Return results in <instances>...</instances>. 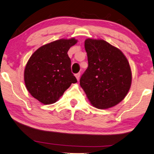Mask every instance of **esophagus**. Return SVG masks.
<instances>
[{
  "label": "esophagus",
  "mask_w": 154,
  "mask_h": 154,
  "mask_svg": "<svg viewBox=\"0 0 154 154\" xmlns=\"http://www.w3.org/2000/svg\"><path fill=\"white\" fill-rule=\"evenodd\" d=\"M75 78H76V79L79 80L80 79V73H77V74H75Z\"/></svg>",
  "instance_id": "esophagus-1"
}]
</instances>
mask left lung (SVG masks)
<instances>
[{"label": "left lung", "instance_id": "1", "mask_svg": "<svg viewBox=\"0 0 154 154\" xmlns=\"http://www.w3.org/2000/svg\"><path fill=\"white\" fill-rule=\"evenodd\" d=\"M88 67L80 80L89 102L99 109L115 106L126 96L132 83L128 60L117 48L103 39H87Z\"/></svg>", "mask_w": 154, "mask_h": 154}]
</instances>
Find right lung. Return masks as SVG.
<instances>
[{"mask_svg": "<svg viewBox=\"0 0 154 154\" xmlns=\"http://www.w3.org/2000/svg\"><path fill=\"white\" fill-rule=\"evenodd\" d=\"M77 43L74 38L60 39L44 45L28 60L24 82L32 97L44 104H54L77 80L71 70L67 52Z\"/></svg>", "mask_w": 154, "mask_h": 154, "instance_id": "obj_1", "label": "right lung"}]
</instances>
